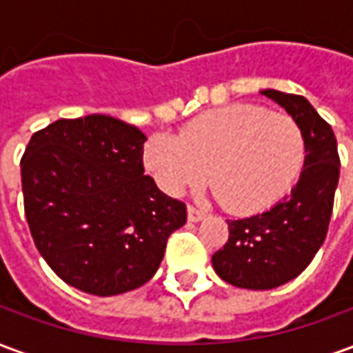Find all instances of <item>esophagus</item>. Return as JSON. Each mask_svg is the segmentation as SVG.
Instances as JSON below:
<instances>
[{"instance_id":"34e87169","label":"esophagus","mask_w":353,"mask_h":353,"mask_svg":"<svg viewBox=\"0 0 353 353\" xmlns=\"http://www.w3.org/2000/svg\"><path fill=\"white\" fill-rule=\"evenodd\" d=\"M204 215H206L204 214V210L192 206V204H189V206H187V217H189V221H192V223L200 221V219H204Z\"/></svg>"}]
</instances>
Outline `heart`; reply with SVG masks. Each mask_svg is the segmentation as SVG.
I'll list each match as a JSON object with an SVG mask.
<instances>
[{
  "label": "heart",
  "instance_id": "b5f03b06",
  "mask_svg": "<svg viewBox=\"0 0 353 353\" xmlns=\"http://www.w3.org/2000/svg\"><path fill=\"white\" fill-rule=\"evenodd\" d=\"M306 141L293 117L250 103H232L194 117L177 138L154 136L145 164L170 194L206 179L230 212L257 214L293 187Z\"/></svg>",
  "mask_w": 353,
  "mask_h": 353
}]
</instances>
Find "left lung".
Returning a JSON list of instances; mask_svg holds the SVG:
<instances>
[{
    "label": "left lung",
    "instance_id": "left-lung-1",
    "mask_svg": "<svg viewBox=\"0 0 353 353\" xmlns=\"http://www.w3.org/2000/svg\"><path fill=\"white\" fill-rule=\"evenodd\" d=\"M274 100L301 126L306 159L296 185L288 196L263 214L229 219V242L214 253L217 276L244 289H272L288 283L306 266L325 240L341 159L331 124L299 94L266 88Z\"/></svg>",
    "mask_w": 353,
    "mask_h": 353
}]
</instances>
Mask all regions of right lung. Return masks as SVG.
<instances>
[{
	"mask_svg": "<svg viewBox=\"0 0 353 353\" xmlns=\"http://www.w3.org/2000/svg\"><path fill=\"white\" fill-rule=\"evenodd\" d=\"M145 139L109 115L60 119L30 138L24 214L35 248L72 288L98 296L141 288L187 221L183 202L143 174Z\"/></svg>",
	"mask_w": 353,
	"mask_h": 353,
	"instance_id": "right-lung-1",
	"label": "right lung"
}]
</instances>
